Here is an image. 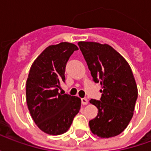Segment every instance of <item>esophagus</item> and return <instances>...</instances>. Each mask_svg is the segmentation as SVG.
I'll list each match as a JSON object with an SVG mask.
<instances>
[{"label":"esophagus","mask_w":151,"mask_h":151,"mask_svg":"<svg viewBox=\"0 0 151 151\" xmlns=\"http://www.w3.org/2000/svg\"><path fill=\"white\" fill-rule=\"evenodd\" d=\"M82 104L83 105H86L88 104V99L86 98V97H84V98L82 99Z\"/></svg>","instance_id":"34e87169"}]
</instances>
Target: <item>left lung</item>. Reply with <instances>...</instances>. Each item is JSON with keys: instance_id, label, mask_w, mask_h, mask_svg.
Listing matches in <instances>:
<instances>
[{"instance_id": "obj_1", "label": "left lung", "mask_w": 151, "mask_h": 151, "mask_svg": "<svg viewBox=\"0 0 151 151\" xmlns=\"http://www.w3.org/2000/svg\"><path fill=\"white\" fill-rule=\"evenodd\" d=\"M79 48L93 81L100 83L102 96L90 103L98 108V116L90 120L91 132L99 137L119 135L133 116L137 87L132 69L124 57L108 44L78 42Z\"/></svg>"}]
</instances>
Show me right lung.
<instances>
[{"label":"right lung","mask_w":151,"mask_h":151,"mask_svg":"<svg viewBox=\"0 0 151 151\" xmlns=\"http://www.w3.org/2000/svg\"><path fill=\"white\" fill-rule=\"evenodd\" d=\"M75 44L67 42L47 47L35 60L27 81V103L32 119L40 129L50 135L65 133L78 113L81 99L59 93L65 81L67 61Z\"/></svg>","instance_id":"obj_1"}]
</instances>
